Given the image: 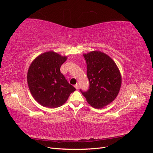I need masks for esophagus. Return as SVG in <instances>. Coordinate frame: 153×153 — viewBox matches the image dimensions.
I'll use <instances>...</instances> for the list:
<instances>
[{"mask_svg":"<svg viewBox=\"0 0 153 153\" xmlns=\"http://www.w3.org/2000/svg\"><path fill=\"white\" fill-rule=\"evenodd\" d=\"M75 87L76 88V89H78V84L75 85Z\"/></svg>","mask_w":153,"mask_h":153,"instance_id":"34e87169","label":"esophagus"}]
</instances>
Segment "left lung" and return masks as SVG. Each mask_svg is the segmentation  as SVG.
I'll list each match as a JSON object with an SVG mask.
<instances>
[{"label":"left lung","instance_id":"obj_1","mask_svg":"<svg viewBox=\"0 0 153 153\" xmlns=\"http://www.w3.org/2000/svg\"><path fill=\"white\" fill-rule=\"evenodd\" d=\"M84 57L89 87L85 92L80 91L92 107L103 108L118 95L122 82L121 73L113 60L100 51H92Z\"/></svg>","mask_w":153,"mask_h":153}]
</instances>
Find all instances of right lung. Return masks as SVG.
Wrapping results in <instances>:
<instances>
[{
    "instance_id": "add662e5",
    "label": "right lung",
    "mask_w": 153,
    "mask_h": 153,
    "mask_svg": "<svg viewBox=\"0 0 153 153\" xmlns=\"http://www.w3.org/2000/svg\"><path fill=\"white\" fill-rule=\"evenodd\" d=\"M67 57L52 51L39 55L29 66L27 83L36 101L48 108L62 106L76 89L60 71Z\"/></svg>"
}]
</instances>
